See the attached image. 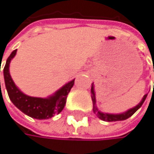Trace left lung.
<instances>
[{
	"label": "left lung",
	"instance_id": "obj_1",
	"mask_svg": "<svg viewBox=\"0 0 154 154\" xmlns=\"http://www.w3.org/2000/svg\"><path fill=\"white\" fill-rule=\"evenodd\" d=\"M153 72H154V66H153ZM154 85V82H153ZM91 94H92V100H93V110L94 112V114L97 116L98 119H102L104 121H107V122H111V121H120V120H125L127 119H128L129 117H131L132 115L142 106L143 102L145 101L146 97H147V94H145L142 98V100L140 101V103H139V105H137L136 106H134L133 108H130L128 111L121 113V114H107V113H103L101 111H99L95 103V94H94V83L92 84L91 87Z\"/></svg>",
	"mask_w": 154,
	"mask_h": 154
}]
</instances>
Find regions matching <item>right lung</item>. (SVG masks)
Instances as JSON below:
<instances>
[{"label": "right lung", "mask_w": 154, "mask_h": 154, "mask_svg": "<svg viewBox=\"0 0 154 154\" xmlns=\"http://www.w3.org/2000/svg\"><path fill=\"white\" fill-rule=\"evenodd\" d=\"M17 49L14 50L7 59L3 68V76L5 86L9 98L13 104L27 116L36 119H48L62 111L65 106L67 95L74 84V80L66 83L54 94L48 98L32 97L22 93L14 84L10 72L9 66L13 58L15 56ZM1 72V71H0ZM1 87V82H0Z\"/></svg>", "instance_id": "obj_1"}]
</instances>
